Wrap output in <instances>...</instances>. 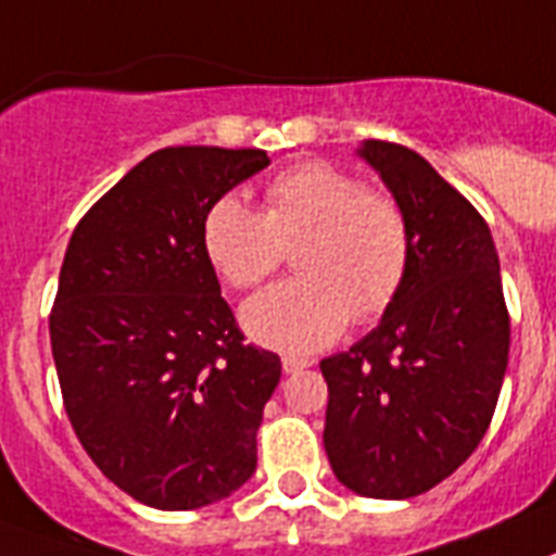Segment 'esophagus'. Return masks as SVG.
<instances>
[{
    "label": "esophagus",
    "instance_id": "esophagus-1",
    "mask_svg": "<svg viewBox=\"0 0 556 556\" xmlns=\"http://www.w3.org/2000/svg\"><path fill=\"white\" fill-rule=\"evenodd\" d=\"M281 366H283V371H287V375H295V371H301V369H306V366H312V361H309V357L283 355L281 357Z\"/></svg>",
    "mask_w": 556,
    "mask_h": 556
}]
</instances>
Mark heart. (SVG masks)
Masks as SVG:
<instances>
[{
  "mask_svg": "<svg viewBox=\"0 0 556 556\" xmlns=\"http://www.w3.org/2000/svg\"><path fill=\"white\" fill-rule=\"evenodd\" d=\"M292 264L301 275L247 301L241 320L264 346L315 352L346 324L383 315L412 264V224L401 201L327 162H304L273 176L264 210L227 192L206 206L201 247L229 287L252 289Z\"/></svg>",
  "mask_w": 556,
  "mask_h": 556,
  "instance_id": "1",
  "label": "heart"
}]
</instances>
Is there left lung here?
Masks as SVG:
<instances>
[{"mask_svg":"<svg viewBox=\"0 0 556 556\" xmlns=\"http://www.w3.org/2000/svg\"><path fill=\"white\" fill-rule=\"evenodd\" d=\"M412 224V264L378 329L320 361L329 387L324 448L364 497L429 492L469 460L508 366V309L492 232L424 155L369 139Z\"/></svg>","mask_w":556,"mask_h":556,"instance_id":"8db88e82","label":"left lung"}]
</instances>
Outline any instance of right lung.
<instances>
[{
	"label": "right lung",
	"instance_id": "add662e5",
	"mask_svg": "<svg viewBox=\"0 0 556 556\" xmlns=\"http://www.w3.org/2000/svg\"><path fill=\"white\" fill-rule=\"evenodd\" d=\"M267 164L264 150H155L87 210L64 252L50 309L64 412L102 475L144 506H210L258 466L281 357L244 343L201 218Z\"/></svg>",
	"mask_w": 556,
	"mask_h": 556
}]
</instances>
